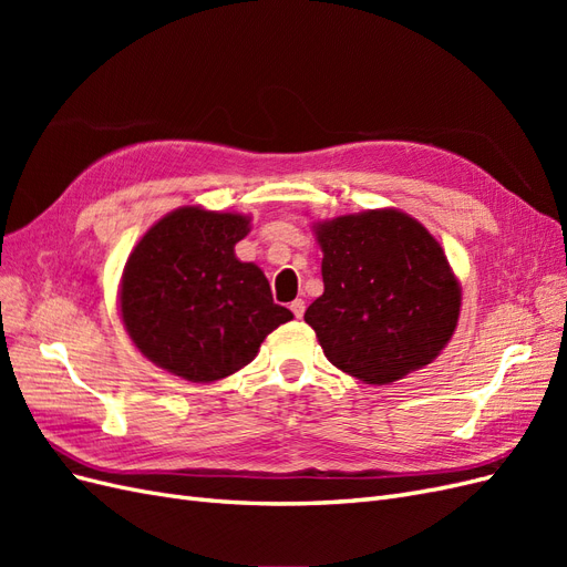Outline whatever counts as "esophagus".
<instances>
[{"instance_id":"34e87169","label":"esophagus","mask_w":567,"mask_h":567,"mask_svg":"<svg viewBox=\"0 0 567 567\" xmlns=\"http://www.w3.org/2000/svg\"><path fill=\"white\" fill-rule=\"evenodd\" d=\"M290 312H293L300 319L305 315V300H293V302H290Z\"/></svg>"}]
</instances>
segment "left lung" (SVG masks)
<instances>
[{"label": "left lung", "mask_w": 567, "mask_h": 567, "mask_svg": "<svg viewBox=\"0 0 567 567\" xmlns=\"http://www.w3.org/2000/svg\"><path fill=\"white\" fill-rule=\"evenodd\" d=\"M312 229L323 252V293L305 321L329 362L369 385L431 364L461 312V286L437 238L394 208L315 221Z\"/></svg>", "instance_id": "1"}]
</instances>
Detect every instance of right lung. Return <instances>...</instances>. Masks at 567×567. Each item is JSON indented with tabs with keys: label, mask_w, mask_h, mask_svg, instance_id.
<instances>
[{
	"label": "right lung",
	"mask_w": 567,
	"mask_h": 567,
	"mask_svg": "<svg viewBox=\"0 0 567 567\" xmlns=\"http://www.w3.org/2000/svg\"><path fill=\"white\" fill-rule=\"evenodd\" d=\"M248 231L246 215L184 205L140 238L120 281V319L153 364L192 383L221 381L293 319L262 269L236 257Z\"/></svg>",
	"instance_id": "add662e5"
}]
</instances>
